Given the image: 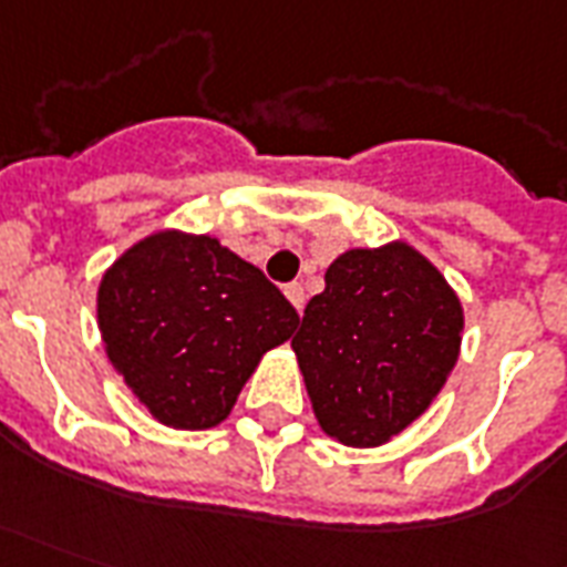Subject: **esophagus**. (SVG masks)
<instances>
[{
  "label": "esophagus",
  "instance_id": "obj_1",
  "mask_svg": "<svg viewBox=\"0 0 567 567\" xmlns=\"http://www.w3.org/2000/svg\"><path fill=\"white\" fill-rule=\"evenodd\" d=\"M285 297H288V300H291V306H295L297 312H303V303H306L303 285H300V282H291V285H285Z\"/></svg>",
  "mask_w": 567,
  "mask_h": 567
}]
</instances>
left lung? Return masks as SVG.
I'll use <instances>...</instances> for the list:
<instances>
[{
  "mask_svg": "<svg viewBox=\"0 0 567 567\" xmlns=\"http://www.w3.org/2000/svg\"><path fill=\"white\" fill-rule=\"evenodd\" d=\"M454 288L409 243L348 249L324 272L291 339L321 430L379 447L417 421L463 342Z\"/></svg>",
  "mask_w": 567,
  "mask_h": 567,
  "instance_id": "left-lung-1",
  "label": "left lung"
}]
</instances>
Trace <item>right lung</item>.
Returning <instances> with one entry per match:
<instances>
[{
    "instance_id": "right-lung-1",
    "label": "right lung",
    "mask_w": 567,
    "mask_h": 567,
    "mask_svg": "<svg viewBox=\"0 0 567 567\" xmlns=\"http://www.w3.org/2000/svg\"><path fill=\"white\" fill-rule=\"evenodd\" d=\"M297 324L282 291L207 234L155 230L99 285V330L113 369L174 430L225 421L258 360Z\"/></svg>"
}]
</instances>
